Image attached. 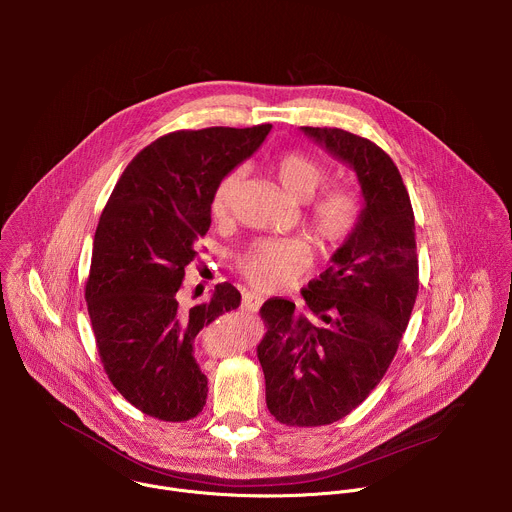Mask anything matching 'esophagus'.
<instances>
[{
    "label": "esophagus",
    "instance_id": "esophagus-1",
    "mask_svg": "<svg viewBox=\"0 0 512 512\" xmlns=\"http://www.w3.org/2000/svg\"><path fill=\"white\" fill-rule=\"evenodd\" d=\"M261 306H263V298L261 296H257L255 291H245V294H243V306H241L245 312H257Z\"/></svg>",
    "mask_w": 512,
    "mask_h": 512
}]
</instances>
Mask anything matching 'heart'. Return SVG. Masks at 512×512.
<instances>
[{
	"instance_id": "heart-1",
	"label": "heart",
	"mask_w": 512,
	"mask_h": 512,
	"mask_svg": "<svg viewBox=\"0 0 512 512\" xmlns=\"http://www.w3.org/2000/svg\"><path fill=\"white\" fill-rule=\"evenodd\" d=\"M273 172L285 194L294 200L312 198L326 178L322 164L302 152L281 154L273 164ZM241 174V170L227 172L210 194V214L218 221L227 218L235 206ZM358 218L360 200L356 192L346 186H332L306 206L304 225L320 251H334L354 233ZM237 265L253 287L275 291L306 271L310 265V247L300 237L263 239L249 247Z\"/></svg>"
}]
</instances>
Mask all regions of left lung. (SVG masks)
Returning a JSON list of instances; mask_svg holds the SVG:
<instances>
[{
	"label": "left lung",
	"instance_id": "left-lung-1",
	"mask_svg": "<svg viewBox=\"0 0 512 512\" xmlns=\"http://www.w3.org/2000/svg\"><path fill=\"white\" fill-rule=\"evenodd\" d=\"M356 172L364 206L332 265L302 289L306 308L273 298L257 346L269 413L316 427L346 417L385 377L419 289L415 218L393 160L371 139L338 127H302Z\"/></svg>",
	"mask_w": 512,
	"mask_h": 512
}]
</instances>
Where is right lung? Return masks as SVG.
<instances>
[{
	"instance_id": "right-lung-1",
	"label": "right lung",
	"mask_w": 512,
	"mask_h": 512,
	"mask_svg": "<svg viewBox=\"0 0 512 512\" xmlns=\"http://www.w3.org/2000/svg\"><path fill=\"white\" fill-rule=\"evenodd\" d=\"M269 131V123L206 127L156 139L129 162L99 218L87 308L105 373L145 415L188 421L206 403L194 340L239 308L241 294L225 281L206 304L182 310L178 289L208 233L216 182L251 158Z\"/></svg>"
}]
</instances>
